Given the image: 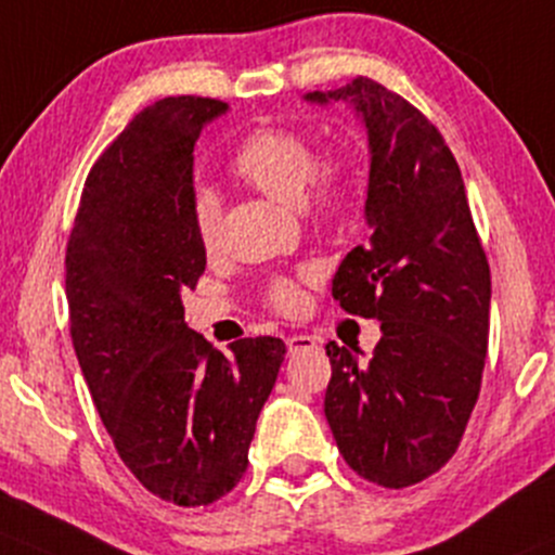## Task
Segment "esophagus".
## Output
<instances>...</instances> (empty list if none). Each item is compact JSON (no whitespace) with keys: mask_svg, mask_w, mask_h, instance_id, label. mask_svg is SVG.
Masks as SVG:
<instances>
[{"mask_svg":"<svg viewBox=\"0 0 555 555\" xmlns=\"http://www.w3.org/2000/svg\"><path fill=\"white\" fill-rule=\"evenodd\" d=\"M285 347H288V356H299V352H310V350H318V339H312V336L307 334H291L288 339H285Z\"/></svg>","mask_w":555,"mask_h":555,"instance_id":"esophagus-1","label":"esophagus"}]
</instances>
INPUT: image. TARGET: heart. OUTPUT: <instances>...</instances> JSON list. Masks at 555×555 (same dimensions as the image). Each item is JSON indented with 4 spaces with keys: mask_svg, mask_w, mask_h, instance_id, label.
<instances>
[{
    "mask_svg": "<svg viewBox=\"0 0 555 555\" xmlns=\"http://www.w3.org/2000/svg\"><path fill=\"white\" fill-rule=\"evenodd\" d=\"M318 152L307 135L288 128L256 130L240 144L232 157V170L267 197L288 205H310L320 214H334L345 199V176L341 165H325L315 173ZM313 184L310 185L309 181ZM311 190L307 191L306 186ZM192 227L203 248H214L219 235V197L210 190H197L192 199ZM278 310L294 312L301 307L299 285L283 280L272 291Z\"/></svg>",
    "mask_w": 555,
    "mask_h": 555,
    "instance_id": "obj_1",
    "label": "heart"
}]
</instances>
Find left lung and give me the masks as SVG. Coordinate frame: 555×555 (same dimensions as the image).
<instances>
[{
  "label": "left lung",
  "instance_id": "obj_1",
  "mask_svg": "<svg viewBox=\"0 0 555 555\" xmlns=\"http://www.w3.org/2000/svg\"><path fill=\"white\" fill-rule=\"evenodd\" d=\"M307 104H347L369 144L358 245L334 275V299L379 320L382 339L325 345V420L347 465L387 489L425 481L451 460L478 401L491 278L454 154L401 95L358 77Z\"/></svg>",
  "mask_w": 555,
  "mask_h": 555
}]
</instances>
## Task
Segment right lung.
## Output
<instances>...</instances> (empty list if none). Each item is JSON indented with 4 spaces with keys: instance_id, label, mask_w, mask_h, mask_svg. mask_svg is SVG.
Returning a JSON list of instances; mask_svg holds the SVG:
<instances>
[{
    "instance_id": "right-lung-1",
    "label": "right lung",
    "mask_w": 555,
    "mask_h": 555,
    "mask_svg": "<svg viewBox=\"0 0 555 555\" xmlns=\"http://www.w3.org/2000/svg\"><path fill=\"white\" fill-rule=\"evenodd\" d=\"M230 106L163 99L135 114L85 181L66 250L72 341L101 422L152 494L210 505L248 467L285 345L214 350L184 320L205 272L192 227L194 141Z\"/></svg>"
}]
</instances>
